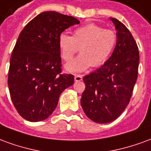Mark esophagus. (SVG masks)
I'll list each match as a JSON object with an SVG mask.
<instances>
[{
    "instance_id": "1",
    "label": "esophagus",
    "mask_w": 151,
    "mask_h": 151,
    "mask_svg": "<svg viewBox=\"0 0 151 151\" xmlns=\"http://www.w3.org/2000/svg\"><path fill=\"white\" fill-rule=\"evenodd\" d=\"M74 80H75V82H80V81H82V76L80 75V74H76L74 76Z\"/></svg>"
}]
</instances>
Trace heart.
<instances>
[{"label": "heart", "mask_w": 151, "mask_h": 151, "mask_svg": "<svg viewBox=\"0 0 151 151\" xmlns=\"http://www.w3.org/2000/svg\"><path fill=\"white\" fill-rule=\"evenodd\" d=\"M117 43V35L95 23L82 26L73 31V36L62 33L58 38L60 55L69 62L80 47L81 53L73 61L66 65L69 72H82L93 67L104 65L113 52Z\"/></svg>", "instance_id": "b5f03b06"}]
</instances>
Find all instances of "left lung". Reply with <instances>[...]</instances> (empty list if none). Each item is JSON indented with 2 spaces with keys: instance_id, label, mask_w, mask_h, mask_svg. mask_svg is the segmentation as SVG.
<instances>
[{
  "instance_id": "1",
  "label": "left lung",
  "mask_w": 151,
  "mask_h": 151,
  "mask_svg": "<svg viewBox=\"0 0 151 151\" xmlns=\"http://www.w3.org/2000/svg\"><path fill=\"white\" fill-rule=\"evenodd\" d=\"M116 30L117 43L110 58L99 68L83 77L86 85L81 99L85 114L94 122H111L129 103L136 83L139 52L124 25L110 18Z\"/></svg>"
}]
</instances>
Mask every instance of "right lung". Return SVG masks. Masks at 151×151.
Returning a JSON list of instances; mask_svg holds the SVG:
<instances>
[{
  "mask_svg": "<svg viewBox=\"0 0 151 151\" xmlns=\"http://www.w3.org/2000/svg\"><path fill=\"white\" fill-rule=\"evenodd\" d=\"M79 22L72 16L43 12L19 35L10 58L8 86L12 102L25 120H46L60 94L73 84V75L61 73L58 38Z\"/></svg>",
  "mask_w": 151,
  "mask_h": 151,
  "instance_id": "1",
  "label": "right lung"
}]
</instances>
